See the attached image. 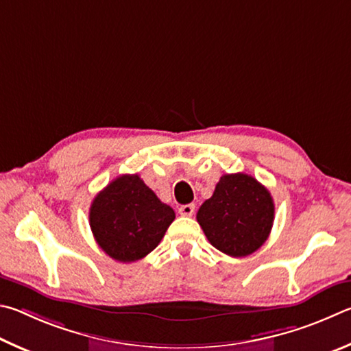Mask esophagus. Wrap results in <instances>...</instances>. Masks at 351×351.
<instances>
[{"label": "esophagus", "mask_w": 351, "mask_h": 351, "mask_svg": "<svg viewBox=\"0 0 351 351\" xmlns=\"http://www.w3.org/2000/svg\"><path fill=\"white\" fill-rule=\"evenodd\" d=\"M194 210H195V206H194L193 204H189V205H182V206L179 208V213L182 214V216L191 217L193 214H194Z\"/></svg>", "instance_id": "34e87169"}]
</instances>
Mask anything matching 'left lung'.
I'll list each match as a JSON object with an SVG mask.
<instances>
[{
    "label": "left lung",
    "mask_w": 351,
    "mask_h": 351,
    "mask_svg": "<svg viewBox=\"0 0 351 351\" xmlns=\"http://www.w3.org/2000/svg\"><path fill=\"white\" fill-rule=\"evenodd\" d=\"M273 220L271 194L243 172L220 177L211 199L197 211V222L210 243L232 257L259 250L269 236Z\"/></svg>",
    "instance_id": "obj_1"
}]
</instances>
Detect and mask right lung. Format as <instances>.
<instances>
[{
	"mask_svg": "<svg viewBox=\"0 0 351 351\" xmlns=\"http://www.w3.org/2000/svg\"><path fill=\"white\" fill-rule=\"evenodd\" d=\"M176 219L137 174L117 177L95 195L89 225L104 253L119 262H135L157 247Z\"/></svg>",
	"mask_w": 351,
	"mask_h": 351,
	"instance_id": "add662e5",
	"label": "right lung"
}]
</instances>
